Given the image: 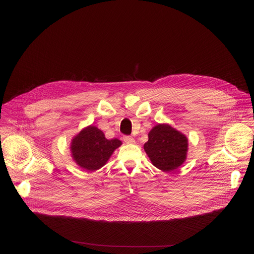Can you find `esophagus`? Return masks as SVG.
Returning <instances> with one entry per match:
<instances>
[{"instance_id":"34e87169","label":"esophagus","mask_w":254,"mask_h":254,"mask_svg":"<svg viewBox=\"0 0 254 254\" xmlns=\"http://www.w3.org/2000/svg\"><path fill=\"white\" fill-rule=\"evenodd\" d=\"M124 141L127 143H134V138L131 135H124Z\"/></svg>"}]
</instances>
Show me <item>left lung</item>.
<instances>
[{"label": "left lung", "instance_id": "1", "mask_svg": "<svg viewBox=\"0 0 254 254\" xmlns=\"http://www.w3.org/2000/svg\"><path fill=\"white\" fill-rule=\"evenodd\" d=\"M143 149L153 165L162 171H173L182 165L188 150L187 137L168 125H158L149 132Z\"/></svg>", "mask_w": 254, "mask_h": 254}]
</instances>
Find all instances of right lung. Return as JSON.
Returning a JSON list of instances; mask_svg holds the SVG:
<instances>
[{
  "instance_id": "obj_1",
  "label": "right lung",
  "mask_w": 254,
  "mask_h": 254,
  "mask_svg": "<svg viewBox=\"0 0 254 254\" xmlns=\"http://www.w3.org/2000/svg\"><path fill=\"white\" fill-rule=\"evenodd\" d=\"M121 144L120 139H106L100 129L90 126L82 129L72 139V157L81 168L87 171H95L107 162Z\"/></svg>"
}]
</instances>
